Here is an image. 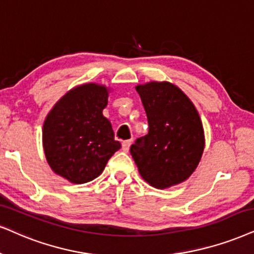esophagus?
Segmentation results:
<instances>
[{
	"label": "esophagus",
	"instance_id": "esophagus-1",
	"mask_svg": "<svg viewBox=\"0 0 254 254\" xmlns=\"http://www.w3.org/2000/svg\"><path fill=\"white\" fill-rule=\"evenodd\" d=\"M131 143H132V140H131V139L124 140V142L122 143V149H123V151H125V152H127V151H129V149H130Z\"/></svg>",
	"mask_w": 254,
	"mask_h": 254
}]
</instances>
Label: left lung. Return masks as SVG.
Segmentation results:
<instances>
[{"mask_svg": "<svg viewBox=\"0 0 254 254\" xmlns=\"http://www.w3.org/2000/svg\"><path fill=\"white\" fill-rule=\"evenodd\" d=\"M149 132L130 147L140 176L151 186L166 189L184 182L204 151V131L194 105L169 82L137 85Z\"/></svg>", "mask_w": 254, "mask_h": 254, "instance_id": "obj_1", "label": "left lung"}]
</instances>
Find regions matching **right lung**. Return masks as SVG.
<instances>
[{
  "label": "right lung",
  "mask_w": 254,
  "mask_h": 254,
  "mask_svg": "<svg viewBox=\"0 0 254 254\" xmlns=\"http://www.w3.org/2000/svg\"><path fill=\"white\" fill-rule=\"evenodd\" d=\"M105 86L89 83L70 90L49 112L43 125V147L50 168L76 184L97 178L121 149L111 123L103 116Z\"/></svg>",
  "instance_id": "add662e5"
}]
</instances>
